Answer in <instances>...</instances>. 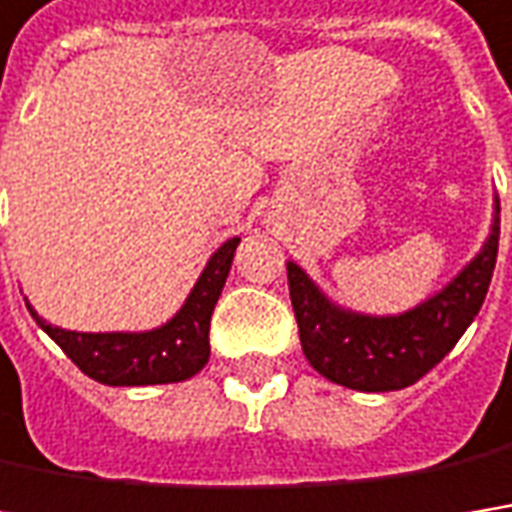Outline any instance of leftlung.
Wrapping results in <instances>:
<instances>
[{"instance_id": "obj_1", "label": "left lung", "mask_w": 512, "mask_h": 512, "mask_svg": "<svg viewBox=\"0 0 512 512\" xmlns=\"http://www.w3.org/2000/svg\"><path fill=\"white\" fill-rule=\"evenodd\" d=\"M498 226L481 255L417 310L394 318H371L333 307L316 284L286 263L289 298L304 356L318 374L356 391H400L426 376L458 345L478 316L493 281Z\"/></svg>"}]
</instances>
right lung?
<instances>
[{
    "mask_svg": "<svg viewBox=\"0 0 512 512\" xmlns=\"http://www.w3.org/2000/svg\"><path fill=\"white\" fill-rule=\"evenodd\" d=\"M240 237H231L208 260L194 292L173 321L150 333H75L63 327H51L31 310L37 324L63 347V353L86 376L104 385H162L182 382L199 374L211 356L208 330L211 313L223 292L231 269V257Z\"/></svg>",
    "mask_w": 512,
    "mask_h": 512,
    "instance_id": "obj_1",
    "label": "right lung"
}]
</instances>
